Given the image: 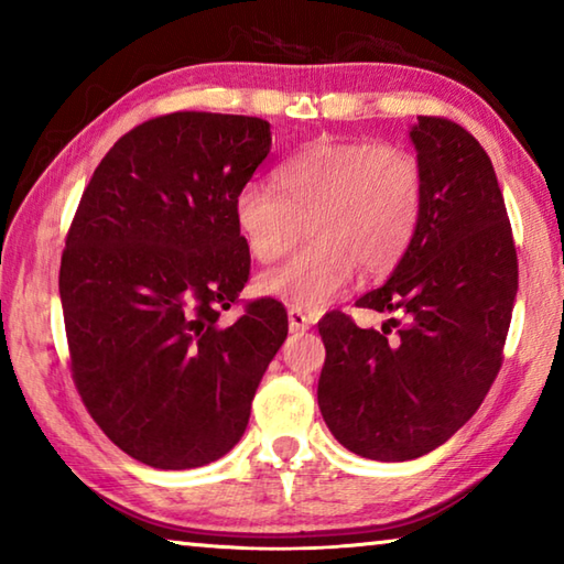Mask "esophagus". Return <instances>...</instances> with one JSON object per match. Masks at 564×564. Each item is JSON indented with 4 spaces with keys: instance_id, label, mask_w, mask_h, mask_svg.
<instances>
[{
    "instance_id": "obj_1",
    "label": "esophagus",
    "mask_w": 564,
    "mask_h": 564,
    "mask_svg": "<svg viewBox=\"0 0 564 564\" xmlns=\"http://www.w3.org/2000/svg\"><path fill=\"white\" fill-rule=\"evenodd\" d=\"M311 316H305L301 308H291L289 311V326L291 330H308L311 328Z\"/></svg>"
}]
</instances>
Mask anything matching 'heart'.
Returning <instances> with one entry per match:
<instances>
[{
  "label": "heart",
  "instance_id": "1",
  "mask_svg": "<svg viewBox=\"0 0 564 564\" xmlns=\"http://www.w3.org/2000/svg\"><path fill=\"white\" fill-rule=\"evenodd\" d=\"M275 188L246 184L236 226L256 261L289 251L305 224L311 243L263 273L259 291L291 308L318 311L338 299L358 265L383 273L403 259L423 216V171L408 149L318 139L281 161Z\"/></svg>",
  "mask_w": 564,
  "mask_h": 564
}]
</instances>
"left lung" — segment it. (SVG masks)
Segmentation results:
<instances>
[{
    "mask_svg": "<svg viewBox=\"0 0 564 564\" xmlns=\"http://www.w3.org/2000/svg\"><path fill=\"white\" fill-rule=\"evenodd\" d=\"M423 216L390 279L356 301L390 313L358 328L333 311L318 405L350 453L403 463L435 451L475 415L502 362L518 253L490 156L455 121L417 117Z\"/></svg>",
    "mask_w": 564,
    "mask_h": 564,
    "instance_id": "1",
    "label": "left lung"
}]
</instances>
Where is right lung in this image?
<instances>
[{
    "label": "right lung",
    "instance_id": "obj_1",
    "mask_svg": "<svg viewBox=\"0 0 564 564\" xmlns=\"http://www.w3.org/2000/svg\"><path fill=\"white\" fill-rule=\"evenodd\" d=\"M271 151L259 117L139 123L94 171L66 236L59 295L89 415L133 460L188 470L241 441L289 336L273 299L224 326L251 269L234 202Z\"/></svg>",
    "mask_w": 564,
    "mask_h": 564
}]
</instances>
